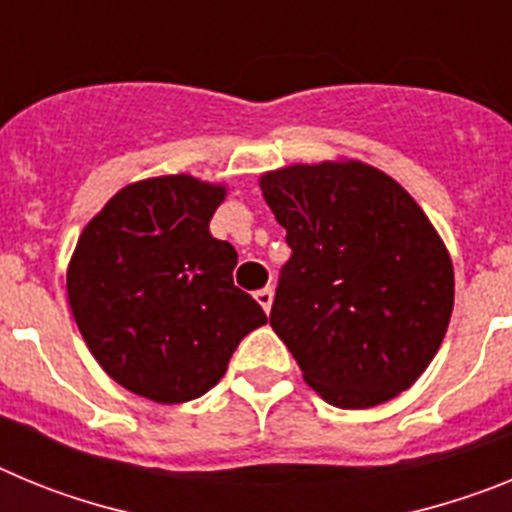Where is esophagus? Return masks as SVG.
<instances>
[{"mask_svg": "<svg viewBox=\"0 0 512 512\" xmlns=\"http://www.w3.org/2000/svg\"><path fill=\"white\" fill-rule=\"evenodd\" d=\"M256 302H259L261 307H264V312H269L271 310V302H274V289L271 287H264V289H259V292H256Z\"/></svg>", "mask_w": 512, "mask_h": 512, "instance_id": "esophagus-1", "label": "esophagus"}]
</instances>
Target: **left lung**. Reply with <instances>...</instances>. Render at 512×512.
I'll return each mask as SVG.
<instances>
[{"label": "left lung", "instance_id": "1", "mask_svg": "<svg viewBox=\"0 0 512 512\" xmlns=\"http://www.w3.org/2000/svg\"><path fill=\"white\" fill-rule=\"evenodd\" d=\"M292 248L269 323L302 377L346 410L392 400L428 369L454 310V266L418 202L361 161L261 176Z\"/></svg>", "mask_w": 512, "mask_h": 512}]
</instances>
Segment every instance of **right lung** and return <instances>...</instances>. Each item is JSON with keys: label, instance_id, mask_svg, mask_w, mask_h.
<instances>
[{"label": "right lung", "instance_id": "obj_1", "mask_svg": "<svg viewBox=\"0 0 512 512\" xmlns=\"http://www.w3.org/2000/svg\"><path fill=\"white\" fill-rule=\"evenodd\" d=\"M223 184L189 174L128 184L81 230L69 305L89 351L125 390L161 405L202 397L266 323L233 284L238 253L210 235Z\"/></svg>", "mask_w": 512, "mask_h": 512}]
</instances>
